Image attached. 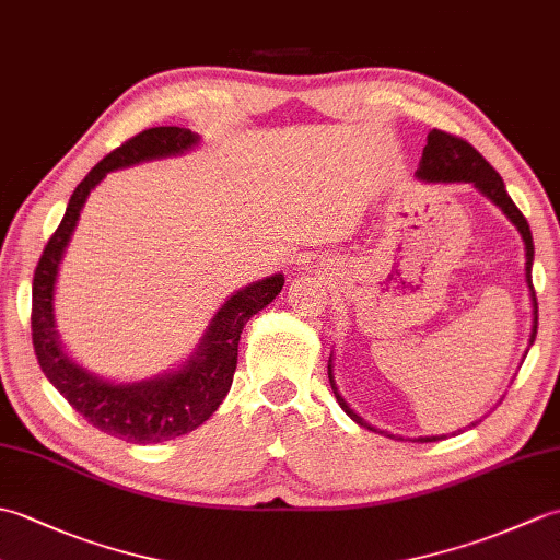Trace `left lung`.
<instances>
[{
  "label": "left lung",
  "instance_id": "left-lung-1",
  "mask_svg": "<svg viewBox=\"0 0 560 560\" xmlns=\"http://www.w3.org/2000/svg\"><path fill=\"white\" fill-rule=\"evenodd\" d=\"M416 175L428 183H474V187H479L486 197L495 201V205L505 211V217L517 225L522 241H525V255H527V283H529L532 305H534V325H532L529 341L534 343V337H537V325H539V307H537V295H534V287H532V261H534L532 231H529L527 219L522 217V211L515 207V201L510 199L503 177L495 173L493 165L486 161L481 153L469 144V141H464L462 137H455L450 132H443V129H431V132H428V141H425L423 156H421ZM327 373H329V385H331V389H335L339 407L347 411L355 423L368 425L359 413H353V409L347 401H343V397L337 392L335 375H331V361L327 365ZM371 431H375V428H371ZM387 438H397V435L387 433ZM419 440L421 443H435V440H440V438L433 435V438H419Z\"/></svg>",
  "mask_w": 560,
  "mask_h": 560
}]
</instances>
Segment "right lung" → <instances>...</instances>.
I'll return each mask as SVG.
<instances>
[{"label": "right lung", "mask_w": 560, "mask_h": 560, "mask_svg": "<svg viewBox=\"0 0 560 560\" xmlns=\"http://www.w3.org/2000/svg\"><path fill=\"white\" fill-rule=\"evenodd\" d=\"M197 139L195 132L183 127H151L127 139L122 147H117L98 165H93V171L71 195L65 219L47 241L33 273L31 335L40 371L71 404V409H77L98 431L122 438L127 443H161V440L185 435L205 423L229 395L237 365V341H241L245 323L277 299L283 287L281 273H273V277L249 283L231 295L211 319L205 339L187 365L171 375L147 380V383H103L96 375L71 363L59 347L52 319L57 267L89 192L103 180L105 173L141 161L175 156V153L192 149Z\"/></svg>", "instance_id": "obj_1"}]
</instances>
